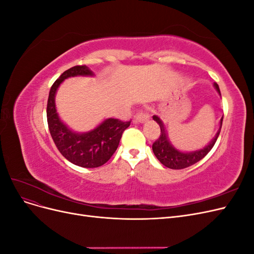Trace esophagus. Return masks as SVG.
<instances>
[{
	"label": "esophagus",
	"instance_id": "34e87169",
	"mask_svg": "<svg viewBox=\"0 0 254 254\" xmlns=\"http://www.w3.org/2000/svg\"><path fill=\"white\" fill-rule=\"evenodd\" d=\"M148 120H149V115L143 111L139 112L134 117V123H144Z\"/></svg>",
	"mask_w": 254,
	"mask_h": 254
}]
</instances>
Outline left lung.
Instances as JSON below:
<instances>
[{
  "label": "left lung",
  "mask_w": 254,
  "mask_h": 254,
  "mask_svg": "<svg viewBox=\"0 0 254 254\" xmlns=\"http://www.w3.org/2000/svg\"><path fill=\"white\" fill-rule=\"evenodd\" d=\"M214 86L220 93L218 84L214 83ZM152 119L158 123L161 129L159 137L152 144V151L155 153V156L161 163L168 168H172V170H183V168H187L190 165L197 163L198 161L203 159L207 153L210 152L215 143H216L217 137L220 133L222 119H224V117H222L220 120V128L218 130V132L216 133V135H215V137L212 140V142L207 146H205L204 148L193 151V152H181L179 150H177L176 148H174L171 145V143L168 142L167 134L165 132V128L162 121H161L158 117H156V115H153Z\"/></svg>",
  "instance_id": "obj_1"
}]
</instances>
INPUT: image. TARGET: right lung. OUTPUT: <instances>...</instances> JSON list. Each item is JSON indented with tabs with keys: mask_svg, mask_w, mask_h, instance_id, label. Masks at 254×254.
Here are the masks:
<instances>
[{
	"mask_svg": "<svg viewBox=\"0 0 254 254\" xmlns=\"http://www.w3.org/2000/svg\"><path fill=\"white\" fill-rule=\"evenodd\" d=\"M93 75L87 65H75L64 71L50 90L47 118L50 133L56 147L71 163L86 168L104 165L117 150L123 132L131 121L107 119L95 129L86 133L71 131L58 118L55 108V94L59 84L74 76Z\"/></svg>",
	"mask_w": 254,
	"mask_h": 254,
	"instance_id": "right-lung-1",
	"label": "right lung"
}]
</instances>
